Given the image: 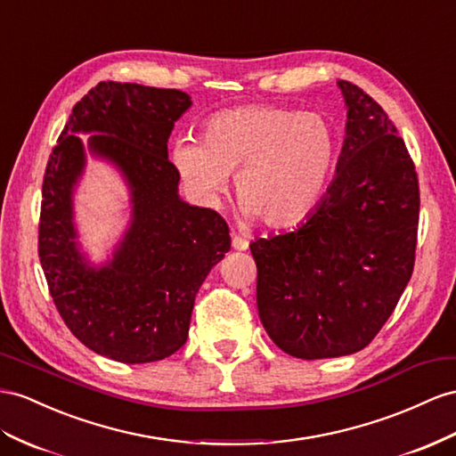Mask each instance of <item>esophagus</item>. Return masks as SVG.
I'll use <instances>...</instances> for the list:
<instances>
[{"instance_id": "1", "label": "esophagus", "mask_w": 456, "mask_h": 456, "mask_svg": "<svg viewBox=\"0 0 456 456\" xmlns=\"http://www.w3.org/2000/svg\"><path fill=\"white\" fill-rule=\"evenodd\" d=\"M232 248L235 250H247L248 248V240L242 239L240 235H232Z\"/></svg>"}]
</instances>
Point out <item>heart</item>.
Here are the masks:
<instances>
[{"mask_svg": "<svg viewBox=\"0 0 456 456\" xmlns=\"http://www.w3.org/2000/svg\"><path fill=\"white\" fill-rule=\"evenodd\" d=\"M339 138L320 113L247 106L209 117L200 140L183 138L173 163L198 200L216 206L235 175L244 214L270 227L308 217L328 192Z\"/></svg>", "mask_w": 456, "mask_h": 456, "instance_id": "b5f03b06", "label": "heart"}]
</instances>
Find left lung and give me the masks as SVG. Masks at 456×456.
Listing matches in <instances>:
<instances>
[{"instance_id": "1", "label": "left lung", "mask_w": 456, "mask_h": 456, "mask_svg": "<svg viewBox=\"0 0 456 456\" xmlns=\"http://www.w3.org/2000/svg\"><path fill=\"white\" fill-rule=\"evenodd\" d=\"M348 108L337 175L295 231L250 244L272 341L305 360L358 353L389 320L414 270L419 186L379 103L339 80Z\"/></svg>"}]
</instances>
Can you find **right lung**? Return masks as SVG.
I'll return each instance as SVG.
<instances>
[{
	"mask_svg": "<svg viewBox=\"0 0 456 456\" xmlns=\"http://www.w3.org/2000/svg\"><path fill=\"white\" fill-rule=\"evenodd\" d=\"M191 103L175 88L98 83L75 103L44 173L38 256L53 305L80 343L123 364L177 353L198 289L231 248L227 221L177 194L167 138ZM90 130L102 133L91 149L124 171L134 194V224L98 271L76 248L70 200L84 167L76 133Z\"/></svg>",
	"mask_w": 456,
	"mask_h": 456,
	"instance_id": "add662e5",
	"label": "right lung"
}]
</instances>
